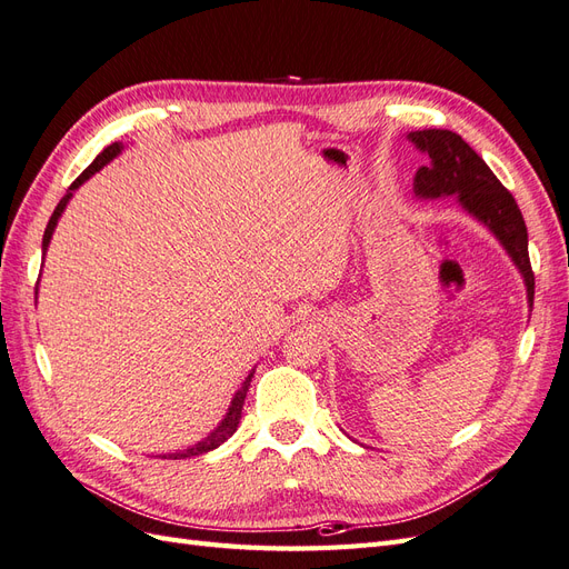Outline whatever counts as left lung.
<instances>
[{"label": "left lung", "mask_w": 569, "mask_h": 569, "mask_svg": "<svg viewBox=\"0 0 569 569\" xmlns=\"http://www.w3.org/2000/svg\"><path fill=\"white\" fill-rule=\"evenodd\" d=\"M427 163L416 170L412 187L418 197L458 194V201L501 239L520 268L529 303H533V270L529 263L527 226L518 201L501 184L479 153L451 130H416L408 134Z\"/></svg>", "instance_id": "obj_1"}]
</instances>
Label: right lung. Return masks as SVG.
Returning <instances> with one entry per match:
<instances>
[{
    "mask_svg": "<svg viewBox=\"0 0 569 569\" xmlns=\"http://www.w3.org/2000/svg\"><path fill=\"white\" fill-rule=\"evenodd\" d=\"M120 147H123V144H118V142L109 144V147H107L104 151H101L99 157L90 163V168H84L82 173H80V178H76V182H73L71 187H68V192L63 194V199L59 201V206L54 209V213H51V218H49V222H47V230H44V237H42V251H47V244H49V239H51V232H54V228H57V220H59L61 211L66 209L68 199L73 197V189H78L84 180H88L90 176H94L101 166H107L113 157H118V153H120ZM251 377H253V372L247 377V382L242 385V389H239V391L234 393V399H232V406H230V410H228L226 420H222L209 437H206V439H203V441H199V443H194V446H189V449H184V451L168 453V456H163V458H173V460H180V458H194V456H201V453H206V451H213V449H218V446H220L222 441H228V439L234 435V429H237V425H239V418H242V406H244V399H247V391H249V385H251Z\"/></svg>",
    "mask_w": 569,
    "mask_h": 569,
    "instance_id": "obj_1",
    "label": "right lung"
}]
</instances>
